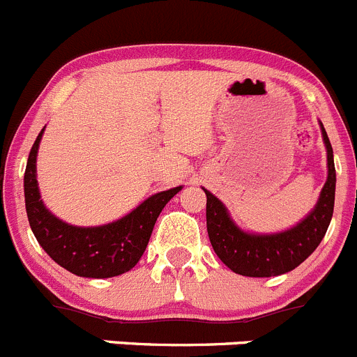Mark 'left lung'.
Returning a JSON list of instances; mask_svg holds the SVG:
<instances>
[{"label":"left lung","instance_id":"8db88e82","mask_svg":"<svg viewBox=\"0 0 357 357\" xmlns=\"http://www.w3.org/2000/svg\"><path fill=\"white\" fill-rule=\"evenodd\" d=\"M322 139L328 151V179L315 208L294 227L275 234L245 232L232 222L227 208L211 192L204 188L206 224L208 236L218 259L243 276H278L298 268L305 259L314 254L329 227L335 208V160L333 148L321 123Z\"/></svg>","mask_w":357,"mask_h":357}]
</instances>
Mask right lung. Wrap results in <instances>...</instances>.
Listing matches in <instances>:
<instances>
[{"mask_svg": "<svg viewBox=\"0 0 357 357\" xmlns=\"http://www.w3.org/2000/svg\"><path fill=\"white\" fill-rule=\"evenodd\" d=\"M43 130L38 133L28 156L24 172V199L29 225L49 257L66 271L84 278H111L123 275L137 264L151 238L153 227L169 201L183 186L158 192L142 204L98 227H77L56 218L40 197L36 181V155Z\"/></svg>", "mask_w": 357, "mask_h": 357, "instance_id": "right-lung-1", "label": "right lung"}]
</instances>
